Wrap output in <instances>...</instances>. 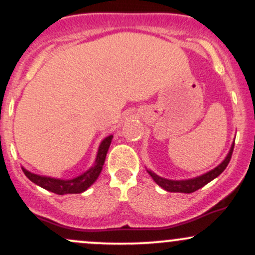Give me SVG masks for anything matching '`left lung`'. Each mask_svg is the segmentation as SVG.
<instances>
[{"label": "left lung", "instance_id": "left-lung-1", "mask_svg": "<svg viewBox=\"0 0 255 255\" xmlns=\"http://www.w3.org/2000/svg\"><path fill=\"white\" fill-rule=\"evenodd\" d=\"M234 145L235 144L231 145L229 153L227 154V157H225V159L221 163V164L216 166L215 169H212L211 171L201 175V176L189 178V180H168V178L158 176V175L152 172L151 170H147V172L151 175V177L153 178L154 182H156L158 186L162 187L163 189H165V191L174 193H193L198 191L201 187H204L205 184L211 182L212 180H215L216 177L219 176V175L225 170V168L229 164L231 159V154H233L234 151Z\"/></svg>", "mask_w": 255, "mask_h": 255}]
</instances>
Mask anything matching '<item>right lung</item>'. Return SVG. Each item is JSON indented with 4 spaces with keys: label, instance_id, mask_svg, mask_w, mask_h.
<instances>
[{
    "label": "right lung",
    "instance_id": "1",
    "mask_svg": "<svg viewBox=\"0 0 255 255\" xmlns=\"http://www.w3.org/2000/svg\"><path fill=\"white\" fill-rule=\"evenodd\" d=\"M111 140H113V135H109L101 142L95 165L90 168L86 172H84L83 175L72 178V180H60V178L40 176V175L27 171L24 168H22V171L28 177V180H31L32 182L38 184L42 188L46 189V191H50L60 195L83 193L97 180L99 174H101L105 162V157H107L108 150H109V146L111 144Z\"/></svg>",
    "mask_w": 255,
    "mask_h": 255
}]
</instances>
